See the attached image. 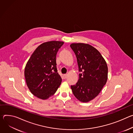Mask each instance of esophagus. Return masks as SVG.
I'll return each instance as SVG.
<instances>
[{"instance_id": "esophagus-1", "label": "esophagus", "mask_w": 133, "mask_h": 133, "mask_svg": "<svg viewBox=\"0 0 133 133\" xmlns=\"http://www.w3.org/2000/svg\"><path fill=\"white\" fill-rule=\"evenodd\" d=\"M67 77H68L67 75H64L63 76V78L64 79H65L67 78Z\"/></svg>"}]
</instances>
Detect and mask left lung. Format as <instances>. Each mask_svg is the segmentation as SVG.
<instances>
[{
	"instance_id": "left-lung-1",
	"label": "left lung",
	"mask_w": 133,
	"mask_h": 133,
	"mask_svg": "<svg viewBox=\"0 0 133 133\" xmlns=\"http://www.w3.org/2000/svg\"><path fill=\"white\" fill-rule=\"evenodd\" d=\"M70 47L76 54L78 65L79 80L71 85L74 96L87 102L97 96L107 81L108 67L100 52L91 45L73 43Z\"/></svg>"
}]
</instances>
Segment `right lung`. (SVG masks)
Listing matches in <instances>:
<instances>
[{
    "instance_id": "right-lung-1",
    "label": "right lung",
    "mask_w": 133,
    "mask_h": 133,
    "mask_svg": "<svg viewBox=\"0 0 133 133\" xmlns=\"http://www.w3.org/2000/svg\"><path fill=\"white\" fill-rule=\"evenodd\" d=\"M64 42L50 41L38 46L25 68V78L31 93L41 99L53 96L60 85L62 79L56 68V54Z\"/></svg>"
}]
</instances>
